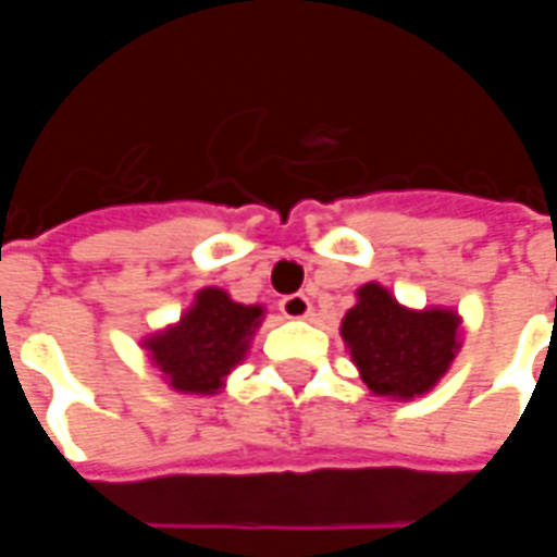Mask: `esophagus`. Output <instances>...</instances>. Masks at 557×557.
Returning <instances> with one entry per match:
<instances>
[{
    "label": "esophagus",
    "instance_id": "1",
    "mask_svg": "<svg viewBox=\"0 0 557 557\" xmlns=\"http://www.w3.org/2000/svg\"><path fill=\"white\" fill-rule=\"evenodd\" d=\"M280 313L286 315V319H307L310 315V298L301 295V292L286 295V298H280Z\"/></svg>",
    "mask_w": 557,
    "mask_h": 557
}]
</instances>
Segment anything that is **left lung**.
<instances>
[{"instance_id":"obj_1","label":"left lung","mask_w":557,"mask_h":557,"mask_svg":"<svg viewBox=\"0 0 557 557\" xmlns=\"http://www.w3.org/2000/svg\"><path fill=\"white\" fill-rule=\"evenodd\" d=\"M459 319L450 310H406L379 283L358 289V304L343 319V339L363 385L379 397H420L454 361Z\"/></svg>"}]
</instances>
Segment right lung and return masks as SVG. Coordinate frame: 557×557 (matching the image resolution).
I'll return each mask as SVG.
<instances>
[{"mask_svg":"<svg viewBox=\"0 0 557 557\" xmlns=\"http://www.w3.org/2000/svg\"><path fill=\"white\" fill-rule=\"evenodd\" d=\"M262 307L235 304L220 289H202L182 322L148 339L146 349L170 385L184 394H214L242 361Z\"/></svg>","mask_w":557,"mask_h":557,"instance_id":"add662e5","label":"right lung"}]
</instances>
